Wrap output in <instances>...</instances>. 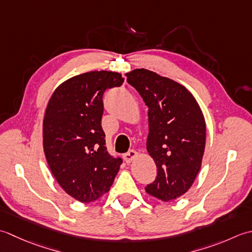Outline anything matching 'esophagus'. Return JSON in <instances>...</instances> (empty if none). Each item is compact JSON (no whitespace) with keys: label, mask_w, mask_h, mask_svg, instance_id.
Segmentation results:
<instances>
[{"label":"esophagus","mask_w":252,"mask_h":252,"mask_svg":"<svg viewBox=\"0 0 252 252\" xmlns=\"http://www.w3.org/2000/svg\"><path fill=\"white\" fill-rule=\"evenodd\" d=\"M137 157H138V152H136L135 150H129L124 155V160L126 163H130L131 161L135 160Z\"/></svg>","instance_id":"34e87169"}]
</instances>
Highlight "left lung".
Here are the masks:
<instances>
[{
    "instance_id": "obj_1",
    "label": "left lung",
    "mask_w": 252,
    "mask_h": 252,
    "mask_svg": "<svg viewBox=\"0 0 252 252\" xmlns=\"http://www.w3.org/2000/svg\"><path fill=\"white\" fill-rule=\"evenodd\" d=\"M149 107L147 150L158 175L146 191L162 201L183 196L201 168L205 122L198 102L181 84L145 68L127 73Z\"/></svg>"
}]
</instances>
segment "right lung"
Listing matches in <instances>:
<instances>
[{
    "instance_id": "obj_1",
    "label": "right lung",
    "mask_w": 252,
    "mask_h": 252,
    "mask_svg": "<svg viewBox=\"0 0 252 252\" xmlns=\"http://www.w3.org/2000/svg\"><path fill=\"white\" fill-rule=\"evenodd\" d=\"M124 83L115 71H89L64 81L44 113L43 150L66 193L89 203L109 192L123 163L106 151L102 129L103 94Z\"/></svg>"
}]
</instances>
